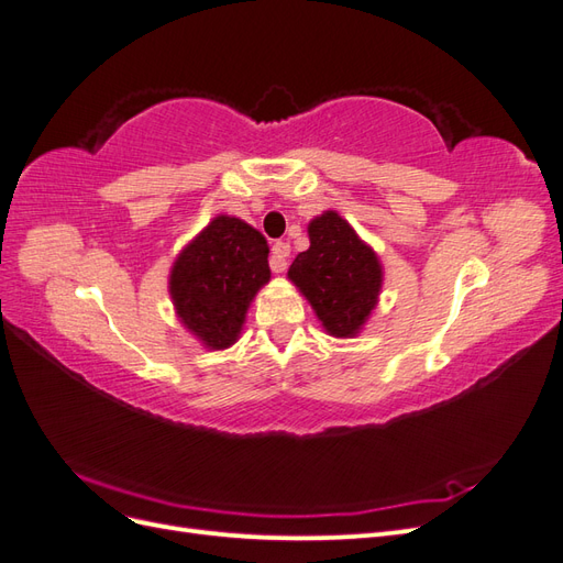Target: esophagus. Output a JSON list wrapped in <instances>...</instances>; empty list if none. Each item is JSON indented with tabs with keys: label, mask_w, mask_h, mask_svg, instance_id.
<instances>
[{
	"label": "esophagus",
	"mask_w": 563,
	"mask_h": 563,
	"mask_svg": "<svg viewBox=\"0 0 563 563\" xmlns=\"http://www.w3.org/2000/svg\"><path fill=\"white\" fill-rule=\"evenodd\" d=\"M288 253H291V246H288V242H275V244H272V258H269L272 272H277V275H279V272L286 269Z\"/></svg>",
	"instance_id": "esophagus-1"
}]
</instances>
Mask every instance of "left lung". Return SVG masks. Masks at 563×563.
Returning <instances> with one entry per match:
<instances>
[{
	"label": "left lung",
	"mask_w": 563,
	"mask_h": 563,
	"mask_svg": "<svg viewBox=\"0 0 563 563\" xmlns=\"http://www.w3.org/2000/svg\"><path fill=\"white\" fill-rule=\"evenodd\" d=\"M310 249L296 255L288 279L310 302L321 329L333 338H356L383 291V263L338 211L314 216Z\"/></svg>",
	"instance_id": "left-lung-1"
}]
</instances>
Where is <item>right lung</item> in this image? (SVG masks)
Listing matches in <instances>:
<instances>
[{"label":"right lung","instance_id":"right-lung-1","mask_svg":"<svg viewBox=\"0 0 563 563\" xmlns=\"http://www.w3.org/2000/svg\"><path fill=\"white\" fill-rule=\"evenodd\" d=\"M269 246L246 220L218 213L187 242L168 272L180 327L209 352L228 350L244 331L255 294L269 282Z\"/></svg>","mask_w":563,"mask_h":563}]
</instances>
